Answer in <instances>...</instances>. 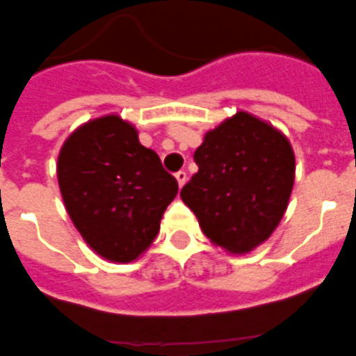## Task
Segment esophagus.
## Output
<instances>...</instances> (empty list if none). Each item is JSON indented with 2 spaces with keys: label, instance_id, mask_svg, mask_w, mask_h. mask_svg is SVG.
I'll return each instance as SVG.
<instances>
[{
  "label": "esophagus",
  "instance_id": "34e87169",
  "mask_svg": "<svg viewBox=\"0 0 356 356\" xmlns=\"http://www.w3.org/2000/svg\"><path fill=\"white\" fill-rule=\"evenodd\" d=\"M175 179H177V183H179V186H184V183H186V172H184V170H181V172H177L175 173Z\"/></svg>",
  "mask_w": 356,
  "mask_h": 356
}]
</instances>
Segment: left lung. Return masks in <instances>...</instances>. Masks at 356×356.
<instances>
[{
  "label": "left lung",
  "instance_id": "1",
  "mask_svg": "<svg viewBox=\"0 0 356 356\" xmlns=\"http://www.w3.org/2000/svg\"><path fill=\"white\" fill-rule=\"evenodd\" d=\"M197 173L181 190L205 237L229 254H248L284 218L295 183L287 136L248 112H237L203 136Z\"/></svg>",
  "mask_w": 356,
  "mask_h": 356
}]
</instances>
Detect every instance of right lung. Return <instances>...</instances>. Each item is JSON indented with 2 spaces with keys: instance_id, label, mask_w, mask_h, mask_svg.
I'll list each match as a JSON object with an SVG mask.
<instances>
[{
  "instance_id": "1",
  "label": "right lung",
  "mask_w": 356,
  "mask_h": 356,
  "mask_svg": "<svg viewBox=\"0 0 356 356\" xmlns=\"http://www.w3.org/2000/svg\"><path fill=\"white\" fill-rule=\"evenodd\" d=\"M58 183L76 229L112 263L136 261L147 250L179 190L159 154L118 113L91 119L65 140Z\"/></svg>"
}]
</instances>
